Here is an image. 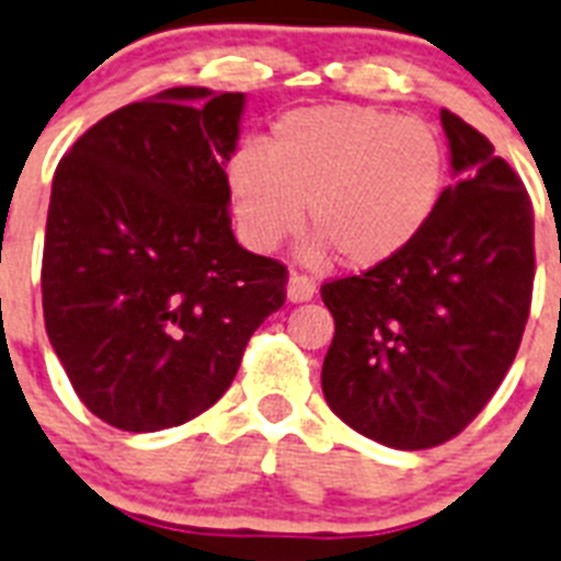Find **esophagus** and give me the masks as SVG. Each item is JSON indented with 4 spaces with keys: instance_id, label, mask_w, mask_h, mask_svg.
Returning <instances> with one entry per match:
<instances>
[{
    "instance_id": "esophagus-1",
    "label": "esophagus",
    "mask_w": 561,
    "mask_h": 561,
    "mask_svg": "<svg viewBox=\"0 0 561 561\" xmlns=\"http://www.w3.org/2000/svg\"><path fill=\"white\" fill-rule=\"evenodd\" d=\"M313 294H317L313 279H308V276H302V273H290V279H288L290 302H308V299H313Z\"/></svg>"
}]
</instances>
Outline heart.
Instances as JSON below:
<instances>
[{
	"instance_id": "b5f03b06",
	"label": "heart",
	"mask_w": 561,
	"mask_h": 561,
	"mask_svg": "<svg viewBox=\"0 0 561 561\" xmlns=\"http://www.w3.org/2000/svg\"><path fill=\"white\" fill-rule=\"evenodd\" d=\"M448 185V150L431 122L365 105L290 111L265 150L242 145L228 193L244 242L273 251L305 222L308 262L382 265L427 228Z\"/></svg>"
}]
</instances>
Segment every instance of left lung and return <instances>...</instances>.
<instances>
[{
    "instance_id": "left-lung-1",
    "label": "left lung",
    "mask_w": 561,
    "mask_h": 561,
    "mask_svg": "<svg viewBox=\"0 0 561 561\" xmlns=\"http://www.w3.org/2000/svg\"><path fill=\"white\" fill-rule=\"evenodd\" d=\"M450 164L427 228L359 276L328 279L336 333L322 390L345 425L399 450L436 448L479 416L516 359L534 294V205L493 145L442 111Z\"/></svg>"
}]
</instances>
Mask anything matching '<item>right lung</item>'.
<instances>
[{
  "instance_id": "right-lung-1",
  "label": "right lung",
  "mask_w": 561,
  "mask_h": 561,
  "mask_svg": "<svg viewBox=\"0 0 561 561\" xmlns=\"http://www.w3.org/2000/svg\"><path fill=\"white\" fill-rule=\"evenodd\" d=\"M244 93L168 88L107 113L54 173L42 310L84 408L153 433L222 399L288 267L230 230Z\"/></svg>"
}]
</instances>
